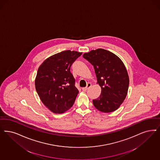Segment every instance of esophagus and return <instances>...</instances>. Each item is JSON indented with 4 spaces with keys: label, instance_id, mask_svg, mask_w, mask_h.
Instances as JSON below:
<instances>
[{
    "label": "esophagus",
    "instance_id": "34e87169",
    "mask_svg": "<svg viewBox=\"0 0 160 160\" xmlns=\"http://www.w3.org/2000/svg\"><path fill=\"white\" fill-rule=\"evenodd\" d=\"M92 86V84L90 83H88V84H87V86H86V87H85V88H82V90H83V91L84 92H86V91H87L88 90V89L90 86Z\"/></svg>",
    "mask_w": 160,
    "mask_h": 160
}]
</instances>
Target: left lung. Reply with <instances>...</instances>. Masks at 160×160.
<instances>
[{"instance_id":"left-lung-1","label":"left lung","mask_w":160,"mask_h":160,"mask_svg":"<svg viewBox=\"0 0 160 160\" xmlns=\"http://www.w3.org/2000/svg\"><path fill=\"white\" fill-rule=\"evenodd\" d=\"M83 57L93 66L102 88L99 97L93 100L94 107L104 113L118 109L126 98L129 83L123 62L113 53L102 48L84 53Z\"/></svg>"}]
</instances>
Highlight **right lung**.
<instances>
[{"label":"right lung","instance_id":"right-lung-1","mask_svg":"<svg viewBox=\"0 0 160 160\" xmlns=\"http://www.w3.org/2000/svg\"><path fill=\"white\" fill-rule=\"evenodd\" d=\"M82 52L66 50L52 55L39 67L35 88L44 105L55 113H62L74 104L78 90L70 72Z\"/></svg>","mask_w":160,"mask_h":160}]
</instances>
